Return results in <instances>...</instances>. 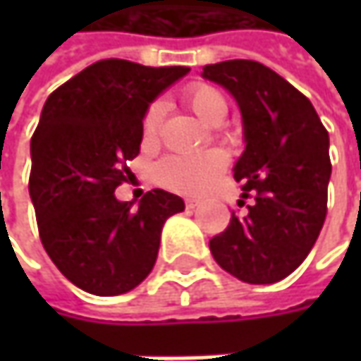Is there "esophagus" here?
<instances>
[{
    "label": "esophagus",
    "instance_id": "34e87169",
    "mask_svg": "<svg viewBox=\"0 0 361 361\" xmlns=\"http://www.w3.org/2000/svg\"><path fill=\"white\" fill-rule=\"evenodd\" d=\"M197 204H199L197 199H185V207H187V209H195Z\"/></svg>",
    "mask_w": 361,
    "mask_h": 361
}]
</instances>
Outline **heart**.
<instances>
[{
    "instance_id": "obj_1",
    "label": "heart",
    "mask_w": 361,
    "mask_h": 361,
    "mask_svg": "<svg viewBox=\"0 0 361 361\" xmlns=\"http://www.w3.org/2000/svg\"><path fill=\"white\" fill-rule=\"evenodd\" d=\"M185 102L190 110L204 122L215 124L225 118L227 102L223 94L211 84H190L185 90ZM164 118V106L152 102L142 116V140L145 145H154L159 138L160 124ZM227 154L221 148H211L195 154H169L154 169V178L160 187L178 195L199 197L213 187L219 174L227 166Z\"/></svg>"
}]
</instances>
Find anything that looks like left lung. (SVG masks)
Wrapping results in <instances>:
<instances>
[{
  "instance_id": "obj_1",
  "label": "left lung",
  "mask_w": 361,
  "mask_h": 361,
  "mask_svg": "<svg viewBox=\"0 0 361 361\" xmlns=\"http://www.w3.org/2000/svg\"><path fill=\"white\" fill-rule=\"evenodd\" d=\"M202 78L241 108L247 146L233 171L243 199L253 197L247 213L233 211L227 229L209 241L211 253L245 283H277L303 263L324 227L329 134L312 102L263 63H209Z\"/></svg>"
}]
</instances>
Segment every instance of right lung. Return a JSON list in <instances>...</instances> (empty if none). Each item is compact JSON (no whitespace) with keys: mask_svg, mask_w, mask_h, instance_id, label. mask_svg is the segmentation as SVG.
I'll return each mask as SVG.
<instances>
[{"mask_svg":"<svg viewBox=\"0 0 361 361\" xmlns=\"http://www.w3.org/2000/svg\"><path fill=\"white\" fill-rule=\"evenodd\" d=\"M187 66L150 68L100 60L49 94L32 136L30 197L39 239L54 265L92 295H120L157 263L162 225L185 202L152 188L138 202L114 190L130 178L142 142V116Z\"/></svg>","mask_w":361,"mask_h":361,"instance_id":"add662e5","label":"right lung"}]
</instances>
